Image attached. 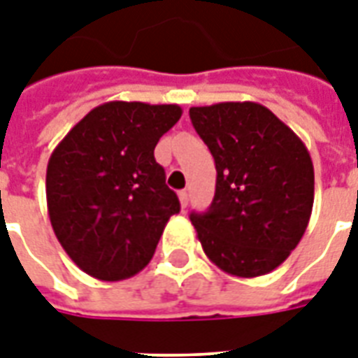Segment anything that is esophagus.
I'll list each match as a JSON object with an SVG mask.
<instances>
[{
    "mask_svg": "<svg viewBox=\"0 0 358 358\" xmlns=\"http://www.w3.org/2000/svg\"><path fill=\"white\" fill-rule=\"evenodd\" d=\"M178 199H180V204H182V208H185L187 206V201H189V197H187V191H180L178 193Z\"/></svg>",
    "mask_w": 358,
    "mask_h": 358,
    "instance_id": "1",
    "label": "esophagus"
}]
</instances>
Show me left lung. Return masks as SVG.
<instances>
[{"label": "left lung", "mask_w": 358, "mask_h": 358, "mask_svg": "<svg viewBox=\"0 0 358 358\" xmlns=\"http://www.w3.org/2000/svg\"><path fill=\"white\" fill-rule=\"evenodd\" d=\"M189 118L217 171L208 212L189 215L199 242L231 276H264L291 255L310 222V152L276 114L253 101L191 106Z\"/></svg>", "instance_id": "left-lung-1"}]
</instances>
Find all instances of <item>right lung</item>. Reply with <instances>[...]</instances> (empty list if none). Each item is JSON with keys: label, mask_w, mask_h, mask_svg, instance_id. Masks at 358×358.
Returning <instances> with one entry per match:
<instances>
[{"label": "right lung", "mask_w": 358, "mask_h": 358, "mask_svg": "<svg viewBox=\"0 0 358 358\" xmlns=\"http://www.w3.org/2000/svg\"><path fill=\"white\" fill-rule=\"evenodd\" d=\"M178 105L108 101L90 110L54 148L46 167L52 229L73 263L101 282L135 276L178 214L176 193L155 161Z\"/></svg>", "instance_id": "1"}]
</instances>
